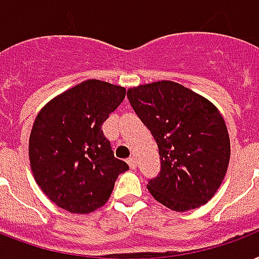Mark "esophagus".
<instances>
[{"mask_svg": "<svg viewBox=\"0 0 259 259\" xmlns=\"http://www.w3.org/2000/svg\"><path fill=\"white\" fill-rule=\"evenodd\" d=\"M127 163H128V165H130V167H131V169H134V170L136 169V158L135 157L128 158Z\"/></svg>", "mask_w": 259, "mask_h": 259, "instance_id": "34e87169", "label": "esophagus"}]
</instances>
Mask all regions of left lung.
I'll use <instances>...</instances> for the list:
<instances>
[{
  "instance_id": "left-lung-1",
  "label": "left lung",
  "mask_w": 259,
  "mask_h": 259,
  "mask_svg": "<svg viewBox=\"0 0 259 259\" xmlns=\"http://www.w3.org/2000/svg\"><path fill=\"white\" fill-rule=\"evenodd\" d=\"M127 97L159 150L161 173L147 184L152 197L176 212L206 204L222 185L231 155L219 109L173 81L131 88Z\"/></svg>"
}]
</instances>
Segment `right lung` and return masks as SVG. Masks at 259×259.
<instances>
[{
	"instance_id": "1",
	"label": "right lung",
	"mask_w": 259,
	"mask_h": 259,
	"mask_svg": "<svg viewBox=\"0 0 259 259\" xmlns=\"http://www.w3.org/2000/svg\"><path fill=\"white\" fill-rule=\"evenodd\" d=\"M125 92L88 79L54 97L36 116L28 147L32 174L62 209L79 215L96 211L109 200L119 174L130 169L115 158L101 130Z\"/></svg>"
}]
</instances>
